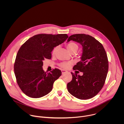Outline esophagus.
Here are the masks:
<instances>
[{
  "instance_id": "esophagus-1",
  "label": "esophagus",
  "mask_w": 124,
  "mask_h": 124,
  "mask_svg": "<svg viewBox=\"0 0 124 124\" xmlns=\"http://www.w3.org/2000/svg\"><path fill=\"white\" fill-rule=\"evenodd\" d=\"M61 72H62V74H64V73H65L67 72V70H61Z\"/></svg>"
}]
</instances>
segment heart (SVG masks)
Segmentation results:
<instances>
[{
  "label": "heart",
  "instance_id": "1",
  "mask_svg": "<svg viewBox=\"0 0 124 124\" xmlns=\"http://www.w3.org/2000/svg\"><path fill=\"white\" fill-rule=\"evenodd\" d=\"M59 47V46H55L54 48V49H52V54L53 55L55 54L56 52H57ZM67 48L70 53H72V54H74V53H76L78 51V49L79 46H78V45L75 42H70L67 45ZM72 65V63L70 62H62L59 64V66L61 68L64 69H67L69 68Z\"/></svg>",
  "mask_w": 124,
  "mask_h": 124
}]
</instances>
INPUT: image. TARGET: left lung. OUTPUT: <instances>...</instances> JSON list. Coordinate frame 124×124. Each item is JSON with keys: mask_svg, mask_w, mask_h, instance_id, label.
<instances>
[{"mask_svg": "<svg viewBox=\"0 0 124 124\" xmlns=\"http://www.w3.org/2000/svg\"><path fill=\"white\" fill-rule=\"evenodd\" d=\"M70 40L79 43L83 47L81 60L73 67L74 70L83 72V75L72 72L73 78L67 84L68 90L78 99H91L98 94L105 83L108 70L107 54L102 44L90 35L74 34L67 41Z\"/></svg>", "mask_w": 124, "mask_h": 124, "instance_id": "obj_1", "label": "left lung"}]
</instances>
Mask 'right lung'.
<instances>
[{"instance_id": "obj_1", "label": "right lung", "mask_w": 124, "mask_h": 124, "mask_svg": "<svg viewBox=\"0 0 124 124\" xmlns=\"http://www.w3.org/2000/svg\"><path fill=\"white\" fill-rule=\"evenodd\" d=\"M68 38L67 34H40L30 38L21 46L14 69L16 82L26 95L39 98L52 90L54 82L62 72L56 68L48 73L45 72L42 68L43 61L51 59L52 49Z\"/></svg>"}]
</instances>
